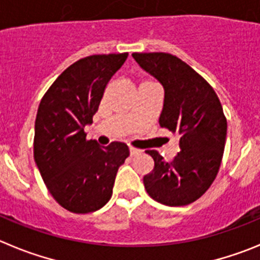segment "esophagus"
<instances>
[{"mask_svg": "<svg viewBox=\"0 0 260 260\" xmlns=\"http://www.w3.org/2000/svg\"><path fill=\"white\" fill-rule=\"evenodd\" d=\"M129 152H131V156H133V155L138 154V152H140V150L136 149V147H133V146H129Z\"/></svg>", "mask_w": 260, "mask_h": 260, "instance_id": "esophagus-1", "label": "esophagus"}]
</instances>
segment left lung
Masks as SVG:
<instances>
[{
  "instance_id": "obj_1",
  "label": "left lung",
  "mask_w": 260,
  "mask_h": 260,
  "mask_svg": "<svg viewBox=\"0 0 260 260\" xmlns=\"http://www.w3.org/2000/svg\"><path fill=\"white\" fill-rule=\"evenodd\" d=\"M142 69L164 87L159 124L179 136L181 151L166 161L156 150H147L154 169L144 177L147 193L169 207L188 205L210 187L224 151L227 119L213 87L174 55L133 52Z\"/></svg>"
}]
</instances>
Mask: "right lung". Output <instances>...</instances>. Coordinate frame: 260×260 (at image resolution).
I'll return each instance as SVG.
<instances>
[{
	"instance_id": "add662e5",
	"label": "right lung",
	"mask_w": 260,
	"mask_h": 260,
	"mask_svg": "<svg viewBox=\"0 0 260 260\" xmlns=\"http://www.w3.org/2000/svg\"><path fill=\"white\" fill-rule=\"evenodd\" d=\"M128 52L91 55L64 70L43 94L35 125L33 154L46 187L67 210L96 212L113 195L119 167L129 156L123 142L100 147L87 140L104 91Z\"/></svg>"
}]
</instances>
